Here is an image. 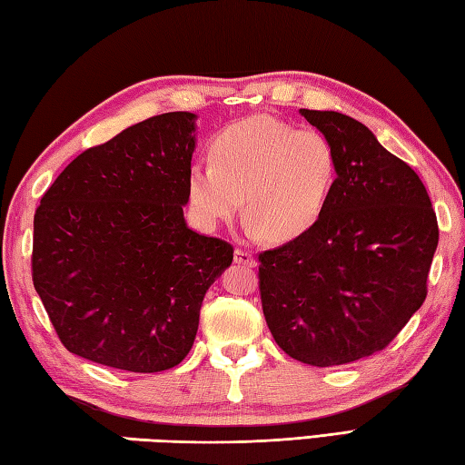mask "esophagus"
<instances>
[{
	"instance_id": "esophagus-1",
	"label": "esophagus",
	"mask_w": 465,
	"mask_h": 465,
	"mask_svg": "<svg viewBox=\"0 0 465 465\" xmlns=\"http://www.w3.org/2000/svg\"><path fill=\"white\" fill-rule=\"evenodd\" d=\"M234 263L245 265V267H253L255 265V259H253V255L249 253V251L237 249V251H234Z\"/></svg>"
}]
</instances>
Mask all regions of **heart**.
I'll return each instance as SVG.
<instances>
[{
  "label": "heart",
  "mask_w": 465,
  "mask_h": 465,
  "mask_svg": "<svg viewBox=\"0 0 465 465\" xmlns=\"http://www.w3.org/2000/svg\"><path fill=\"white\" fill-rule=\"evenodd\" d=\"M212 163L187 171V198L206 226L234 218L242 208L255 237L292 241L319 223L337 179V151L319 130H296L280 118L234 122L210 146Z\"/></svg>",
  "instance_id": "obj_1"
}]
</instances>
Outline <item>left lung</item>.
I'll use <instances>...</instances> for the list:
<instances>
[{
  "label": "left lung",
  "mask_w": 465,
  "mask_h": 465,
  "mask_svg": "<svg viewBox=\"0 0 465 465\" xmlns=\"http://www.w3.org/2000/svg\"><path fill=\"white\" fill-rule=\"evenodd\" d=\"M300 114L335 146V187L311 231L259 253V294L275 343L331 368L386 349L422 306L439 226L419 175L368 126Z\"/></svg>",
  "instance_id": "1"
}]
</instances>
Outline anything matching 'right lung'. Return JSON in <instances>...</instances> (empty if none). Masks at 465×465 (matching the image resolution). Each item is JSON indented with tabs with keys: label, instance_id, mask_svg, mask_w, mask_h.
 I'll return each instance as SVG.
<instances>
[{
	"label": "right lung",
	"instance_id": "right-lung-1",
	"mask_svg": "<svg viewBox=\"0 0 465 465\" xmlns=\"http://www.w3.org/2000/svg\"><path fill=\"white\" fill-rule=\"evenodd\" d=\"M195 114L167 112L73 159L35 214L32 282L71 353L134 373L183 361L232 245L187 228Z\"/></svg>",
	"mask_w": 465,
	"mask_h": 465
}]
</instances>
